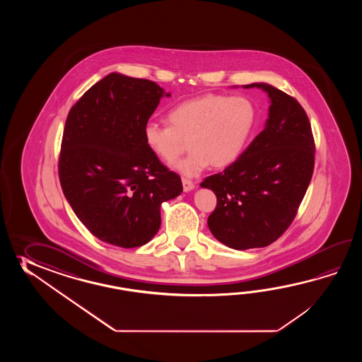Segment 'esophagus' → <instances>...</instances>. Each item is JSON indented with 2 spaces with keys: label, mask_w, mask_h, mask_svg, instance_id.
<instances>
[{
  "label": "esophagus",
  "mask_w": 362,
  "mask_h": 362,
  "mask_svg": "<svg viewBox=\"0 0 362 362\" xmlns=\"http://www.w3.org/2000/svg\"><path fill=\"white\" fill-rule=\"evenodd\" d=\"M182 186H184V192H192L195 189V185L190 180H187V178H182Z\"/></svg>",
  "instance_id": "34e87169"
}]
</instances>
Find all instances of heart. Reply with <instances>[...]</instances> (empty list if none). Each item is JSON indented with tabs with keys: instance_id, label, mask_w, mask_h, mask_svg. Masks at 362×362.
<instances>
[{
	"instance_id": "heart-1",
	"label": "heart",
	"mask_w": 362,
	"mask_h": 362,
	"mask_svg": "<svg viewBox=\"0 0 362 362\" xmlns=\"http://www.w3.org/2000/svg\"><path fill=\"white\" fill-rule=\"evenodd\" d=\"M168 120L170 127L146 123L145 144L159 159L172 162L189 139L192 151L172 167L186 177H195L211 163L221 168L238 159L254 129L256 108L245 95L206 94L172 108Z\"/></svg>"
}]
</instances>
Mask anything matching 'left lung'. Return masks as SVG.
I'll use <instances>...</instances> for the list:
<instances>
[{
    "label": "left lung",
    "instance_id": "8db88e82",
    "mask_svg": "<svg viewBox=\"0 0 362 362\" xmlns=\"http://www.w3.org/2000/svg\"><path fill=\"white\" fill-rule=\"evenodd\" d=\"M242 86L267 93L265 127L235 162L200 184L217 197L207 221L212 235L239 251L269 246L285 233L315 167V141L300 103L267 83Z\"/></svg>",
    "mask_w": 362,
    "mask_h": 362
}]
</instances>
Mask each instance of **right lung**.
Listing matches in <instances>:
<instances>
[{"label": "right lung", "instance_id": "obj_1", "mask_svg": "<svg viewBox=\"0 0 362 362\" xmlns=\"http://www.w3.org/2000/svg\"><path fill=\"white\" fill-rule=\"evenodd\" d=\"M163 97L159 85L111 72L69 110L62 139V190L88 230L112 246L146 245L160 228L163 202L181 178L150 151L144 127Z\"/></svg>", "mask_w": 362, "mask_h": 362}]
</instances>
